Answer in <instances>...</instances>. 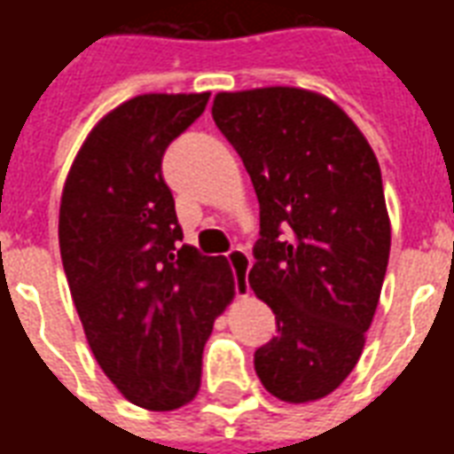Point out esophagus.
<instances>
[{
  "instance_id": "1",
  "label": "esophagus",
  "mask_w": 454,
  "mask_h": 454,
  "mask_svg": "<svg viewBox=\"0 0 454 454\" xmlns=\"http://www.w3.org/2000/svg\"><path fill=\"white\" fill-rule=\"evenodd\" d=\"M228 262H231V270L236 275V292L238 294H246L247 292V270L253 265V260L247 255L243 247H233L228 253Z\"/></svg>"
}]
</instances>
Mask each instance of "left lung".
Returning <instances> with one entry per match:
<instances>
[{
  "label": "left lung",
  "mask_w": 454,
  "mask_h": 454,
  "mask_svg": "<svg viewBox=\"0 0 454 454\" xmlns=\"http://www.w3.org/2000/svg\"><path fill=\"white\" fill-rule=\"evenodd\" d=\"M214 121L260 201L247 282L277 318L255 350L272 396H328L355 370L387 275L391 223L381 169L355 121L299 87L218 92Z\"/></svg>",
  "instance_id": "left-lung-1"
}]
</instances>
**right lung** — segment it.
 <instances>
[{
  "label": "right lung",
  "mask_w": 454,
  "mask_h": 454,
  "mask_svg": "<svg viewBox=\"0 0 454 454\" xmlns=\"http://www.w3.org/2000/svg\"><path fill=\"white\" fill-rule=\"evenodd\" d=\"M208 92L140 94L84 138L60 197V257L104 374L140 409L197 396L201 352L236 294L226 257L179 246L162 155L204 114Z\"/></svg>",
  "instance_id": "right-lung-1"
}]
</instances>
